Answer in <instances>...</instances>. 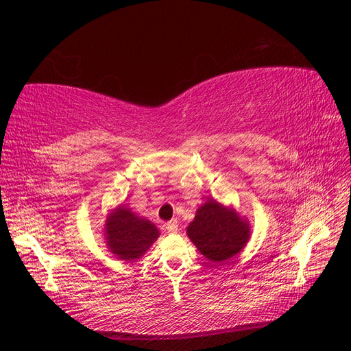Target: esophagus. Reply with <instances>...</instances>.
<instances>
[{
  "label": "esophagus",
  "mask_w": 351,
  "mask_h": 351,
  "mask_svg": "<svg viewBox=\"0 0 351 351\" xmlns=\"http://www.w3.org/2000/svg\"><path fill=\"white\" fill-rule=\"evenodd\" d=\"M165 228H167V231H168V232H177V230H178L177 221H169V222H167Z\"/></svg>",
  "instance_id": "34e87169"
}]
</instances>
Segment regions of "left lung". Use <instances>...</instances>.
Here are the masks:
<instances>
[{
    "instance_id": "left-lung-1",
    "label": "left lung",
    "mask_w": 351,
    "mask_h": 351,
    "mask_svg": "<svg viewBox=\"0 0 351 351\" xmlns=\"http://www.w3.org/2000/svg\"><path fill=\"white\" fill-rule=\"evenodd\" d=\"M187 236L208 261L218 263L241 252L250 239V227L234 209L209 197L196 210Z\"/></svg>"
}]
</instances>
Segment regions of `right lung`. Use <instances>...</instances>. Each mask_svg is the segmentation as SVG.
Listing matches in <instances>:
<instances>
[{
    "label": "right lung",
    "instance_id": "1",
    "mask_svg": "<svg viewBox=\"0 0 351 351\" xmlns=\"http://www.w3.org/2000/svg\"><path fill=\"white\" fill-rule=\"evenodd\" d=\"M104 231L107 246L120 261L139 259L159 237V231L151 221L137 217L124 205L112 209Z\"/></svg>",
    "mask_w": 351,
    "mask_h": 351
}]
</instances>
